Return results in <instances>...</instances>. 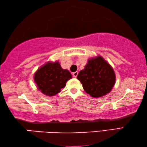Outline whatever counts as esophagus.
Listing matches in <instances>:
<instances>
[{"instance_id": "esophagus-1", "label": "esophagus", "mask_w": 147, "mask_h": 147, "mask_svg": "<svg viewBox=\"0 0 147 147\" xmlns=\"http://www.w3.org/2000/svg\"><path fill=\"white\" fill-rule=\"evenodd\" d=\"M78 71H75L73 73V76L74 78H76V77L78 76Z\"/></svg>"}]
</instances>
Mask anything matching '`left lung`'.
Wrapping results in <instances>:
<instances>
[{"label":"left lung","instance_id":"8db88e82","mask_svg":"<svg viewBox=\"0 0 147 147\" xmlns=\"http://www.w3.org/2000/svg\"><path fill=\"white\" fill-rule=\"evenodd\" d=\"M77 78L82 83L85 92L94 98L109 93L115 83L113 69L100 56L88 60Z\"/></svg>","mask_w":147,"mask_h":147}]
</instances>
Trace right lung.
<instances>
[{"mask_svg": "<svg viewBox=\"0 0 147 147\" xmlns=\"http://www.w3.org/2000/svg\"><path fill=\"white\" fill-rule=\"evenodd\" d=\"M71 78L70 72L62 69L59 62H49L38 69L34 79L43 94L52 96L61 92Z\"/></svg>", "mask_w": 147, "mask_h": 147, "instance_id": "1", "label": "right lung"}]
</instances>
